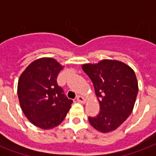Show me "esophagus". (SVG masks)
<instances>
[{"instance_id":"esophagus-1","label":"esophagus","mask_w":156,"mask_h":156,"mask_svg":"<svg viewBox=\"0 0 156 156\" xmlns=\"http://www.w3.org/2000/svg\"><path fill=\"white\" fill-rule=\"evenodd\" d=\"M77 101L78 103H81V104H84L85 103V98L83 97H82V96H78L77 97Z\"/></svg>"}]
</instances>
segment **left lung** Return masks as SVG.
Segmentation results:
<instances>
[{
	"label": "left lung",
	"mask_w": 156,
	"mask_h": 156,
	"mask_svg": "<svg viewBox=\"0 0 156 156\" xmlns=\"http://www.w3.org/2000/svg\"><path fill=\"white\" fill-rule=\"evenodd\" d=\"M94 86L100 111L88 121L95 129L108 133L116 129L132 113L138 94V82L134 70L116 60H102L96 64H83Z\"/></svg>",
	"instance_id": "8db88e82"
}]
</instances>
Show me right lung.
Returning <instances> with one entry per match:
<instances>
[{"instance_id": "add662e5", "label": "right lung", "mask_w": 156, "mask_h": 156, "mask_svg": "<svg viewBox=\"0 0 156 156\" xmlns=\"http://www.w3.org/2000/svg\"><path fill=\"white\" fill-rule=\"evenodd\" d=\"M62 68L53 58H39L26 68L18 80L22 111L32 124L42 129L61 124L73 104L57 82Z\"/></svg>"}]
</instances>
